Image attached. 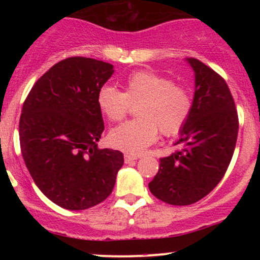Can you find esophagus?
Segmentation results:
<instances>
[{
    "instance_id": "esophagus-1",
    "label": "esophagus",
    "mask_w": 260,
    "mask_h": 260,
    "mask_svg": "<svg viewBox=\"0 0 260 260\" xmlns=\"http://www.w3.org/2000/svg\"><path fill=\"white\" fill-rule=\"evenodd\" d=\"M138 156H132V154H124V162L125 164H132V162L137 161Z\"/></svg>"
}]
</instances>
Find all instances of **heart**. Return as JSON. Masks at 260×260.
<instances>
[{
    "instance_id": "obj_1",
    "label": "heart",
    "mask_w": 260,
    "mask_h": 260,
    "mask_svg": "<svg viewBox=\"0 0 260 260\" xmlns=\"http://www.w3.org/2000/svg\"><path fill=\"white\" fill-rule=\"evenodd\" d=\"M96 102L106 117L120 122L136 108L137 119L115 127L109 142L127 153L138 154L158 137L179 135L192 113L193 95L190 88L175 84L170 78L146 70L135 72L124 81V91L111 85L99 89Z\"/></svg>"
}]
</instances>
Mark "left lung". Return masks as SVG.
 <instances>
[{"instance_id": "8db88e82", "label": "left lung", "mask_w": 260, "mask_h": 260, "mask_svg": "<svg viewBox=\"0 0 260 260\" xmlns=\"http://www.w3.org/2000/svg\"><path fill=\"white\" fill-rule=\"evenodd\" d=\"M195 72L192 113L175 145L179 149L159 161L148 183L158 200L176 206L205 198L221 181L237 145L239 119L226 81L216 72L188 57Z\"/></svg>"}]
</instances>
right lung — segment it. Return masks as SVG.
Instances as JSON below:
<instances>
[{
	"label": "right lung",
	"mask_w": 260,
	"mask_h": 260,
	"mask_svg": "<svg viewBox=\"0 0 260 260\" xmlns=\"http://www.w3.org/2000/svg\"><path fill=\"white\" fill-rule=\"evenodd\" d=\"M113 65L73 56L50 68L28 93L20 117L21 153L41 192L68 210H85L112 193L123 153L99 149L104 131L98 91Z\"/></svg>",
	"instance_id": "right-lung-1"
}]
</instances>
